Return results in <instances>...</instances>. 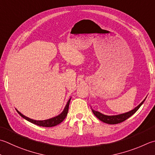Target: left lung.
Listing matches in <instances>:
<instances>
[{
	"instance_id": "obj_1",
	"label": "left lung",
	"mask_w": 155,
	"mask_h": 155,
	"mask_svg": "<svg viewBox=\"0 0 155 155\" xmlns=\"http://www.w3.org/2000/svg\"><path fill=\"white\" fill-rule=\"evenodd\" d=\"M147 98V97H146ZM145 98L143 101H142L140 104H139L137 107H136L134 109H133L132 110L128 112H126V113L122 114H119V115H114V116H107V115L103 114L101 113H100L99 111H95L92 110V111L93 114L98 118L99 120H101V122L106 123V124H119L124 122L126 120L128 119L130 116H132L133 114H134L139 108L140 107V106L143 104V103L144 102Z\"/></svg>"
}]
</instances>
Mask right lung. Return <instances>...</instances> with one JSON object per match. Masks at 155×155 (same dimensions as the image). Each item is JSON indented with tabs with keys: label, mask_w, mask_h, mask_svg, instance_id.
Returning a JSON list of instances; mask_svg holds the SVG:
<instances>
[{
	"label": "right lung",
	"mask_w": 155,
	"mask_h": 155,
	"mask_svg": "<svg viewBox=\"0 0 155 155\" xmlns=\"http://www.w3.org/2000/svg\"><path fill=\"white\" fill-rule=\"evenodd\" d=\"M71 97L69 99V100L67 102V104H66V106L64 109V110L62 111V112L61 114H60L59 115H58L57 116H55L54 117H51L50 119H48V120H33L31 119V118H29L28 117H26L25 116H24L21 113L18 111L17 109L16 110L17 111V113L19 114L20 116L23 117L24 119L28 121V122H31L32 124H34L35 125H38L39 126H43V127H52V126H55L58 124H59L61 123L62 121L65 119V117L67 116V114H68V107H69V104H70V101H71Z\"/></svg>",
	"instance_id": "obj_1"
}]
</instances>
